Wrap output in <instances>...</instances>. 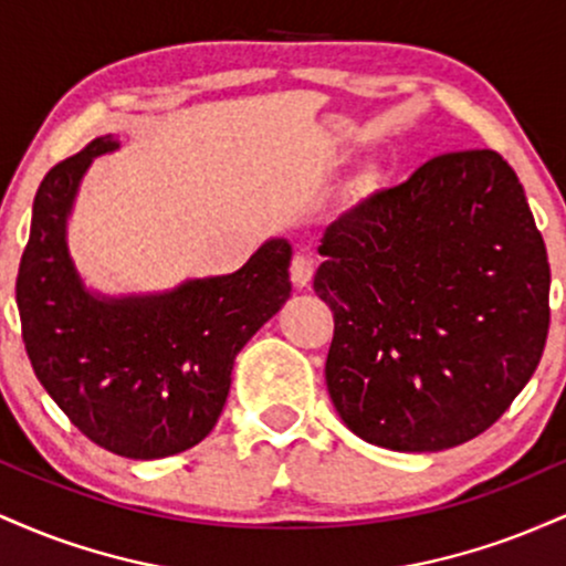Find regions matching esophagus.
Instances as JSON below:
<instances>
[{
  "mask_svg": "<svg viewBox=\"0 0 566 566\" xmlns=\"http://www.w3.org/2000/svg\"><path fill=\"white\" fill-rule=\"evenodd\" d=\"M314 269H316V261L311 255H303V252H297L295 258H292V265H290V276H292V284L295 287H308L311 276H314Z\"/></svg>",
  "mask_w": 566,
  "mask_h": 566,
  "instance_id": "34e87169",
  "label": "esophagus"
}]
</instances>
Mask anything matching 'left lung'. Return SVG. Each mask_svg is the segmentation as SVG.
Returning <instances> with one entry per match:
<instances>
[{
    "label": "left lung",
    "mask_w": 566,
    "mask_h": 566,
    "mask_svg": "<svg viewBox=\"0 0 566 566\" xmlns=\"http://www.w3.org/2000/svg\"><path fill=\"white\" fill-rule=\"evenodd\" d=\"M314 290L333 308L327 391L350 431L439 452L486 431L548 337L551 269L516 172L454 151L324 231Z\"/></svg>",
    "instance_id": "left-lung-1"
}]
</instances>
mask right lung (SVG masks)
Returning a JSON list of instances; mask_svg holds the SVG:
<instances>
[{"instance_id":"add662e5","label":"right lung","mask_w":566,"mask_h":566,"mask_svg":"<svg viewBox=\"0 0 566 566\" xmlns=\"http://www.w3.org/2000/svg\"><path fill=\"white\" fill-rule=\"evenodd\" d=\"M103 135L44 175L18 269L25 354L44 391L90 441L133 460L199 444L218 423L237 354L290 297L292 247L269 239L242 269L167 292L103 295L69 252V216Z\"/></svg>"}]
</instances>
